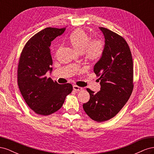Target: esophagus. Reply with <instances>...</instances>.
I'll return each mask as SVG.
<instances>
[{
    "mask_svg": "<svg viewBox=\"0 0 154 154\" xmlns=\"http://www.w3.org/2000/svg\"><path fill=\"white\" fill-rule=\"evenodd\" d=\"M73 89H74V91H80L83 89V88H82V87H78L77 85H73Z\"/></svg>",
    "mask_w": 154,
    "mask_h": 154,
    "instance_id": "obj_1",
    "label": "esophagus"
}]
</instances>
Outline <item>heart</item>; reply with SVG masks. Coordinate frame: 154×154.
Wrapping results in <instances>:
<instances>
[{"label":"heart","mask_w":154,"mask_h":154,"mask_svg":"<svg viewBox=\"0 0 154 154\" xmlns=\"http://www.w3.org/2000/svg\"><path fill=\"white\" fill-rule=\"evenodd\" d=\"M69 43L79 53H83L90 62H95L102 55L103 42L101 39L91 38L86 32L78 29L74 31L69 38Z\"/></svg>","instance_id":"obj_1"}]
</instances>
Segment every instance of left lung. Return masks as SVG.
<instances>
[{
  "mask_svg": "<svg viewBox=\"0 0 154 154\" xmlns=\"http://www.w3.org/2000/svg\"><path fill=\"white\" fill-rule=\"evenodd\" d=\"M105 37V47L101 58L94 67L100 76L101 88L95 94L87 91L90 100L83 108L97 122L114 118L128 100L133 91L134 69L131 51L122 36L105 27H99Z\"/></svg>",
  "mask_w": 154,
  "mask_h": 154,
  "instance_id": "obj_1",
  "label": "left lung"
}]
</instances>
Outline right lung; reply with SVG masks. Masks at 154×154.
<instances>
[{"mask_svg": "<svg viewBox=\"0 0 154 154\" xmlns=\"http://www.w3.org/2000/svg\"><path fill=\"white\" fill-rule=\"evenodd\" d=\"M64 28L47 27L27 41L18 65V85L22 97L35 113L48 116L62 106L66 96L72 91L71 83L60 85L45 74L51 72L53 60L51 42L62 35Z\"/></svg>", "mask_w": 154, "mask_h": 154, "instance_id": "1", "label": "right lung"}]
</instances>
